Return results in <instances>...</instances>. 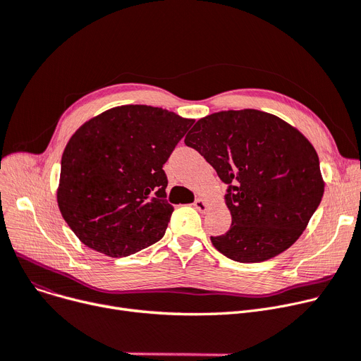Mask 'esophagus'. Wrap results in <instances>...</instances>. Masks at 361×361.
Instances as JSON below:
<instances>
[{
    "label": "esophagus",
    "mask_w": 361,
    "mask_h": 361,
    "mask_svg": "<svg viewBox=\"0 0 361 361\" xmlns=\"http://www.w3.org/2000/svg\"><path fill=\"white\" fill-rule=\"evenodd\" d=\"M194 207L200 211V213H205V211L208 209V204H207V201L202 200V198H197L195 202H194Z\"/></svg>",
    "instance_id": "34e87169"
}]
</instances>
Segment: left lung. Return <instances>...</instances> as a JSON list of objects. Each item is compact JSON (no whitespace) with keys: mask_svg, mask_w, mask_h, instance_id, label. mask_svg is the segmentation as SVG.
Returning <instances> with one entry per match:
<instances>
[{"mask_svg":"<svg viewBox=\"0 0 361 361\" xmlns=\"http://www.w3.org/2000/svg\"><path fill=\"white\" fill-rule=\"evenodd\" d=\"M228 185L226 235L211 238L227 258L250 264L280 255L300 238L324 197L319 157L279 116L257 109L201 118L185 138Z\"/></svg>","mask_w":361,"mask_h":361,"instance_id":"8db88e82","label":"left lung"}]
</instances>
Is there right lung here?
Returning <instances> with one entry per match:
<instances>
[{
  "mask_svg": "<svg viewBox=\"0 0 361 361\" xmlns=\"http://www.w3.org/2000/svg\"><path fill=\"white\" fill-rule=\"evenodd\" d=\"M194 123L147 104H123L84 122L61 159L56 201L90 249L118 258L160 240L173 205L163 164Z\"/></svg>",
  "mask_w": 361,
  "mask_h": 361,
  "instance_id": "obj_1",
  "label": "right lung"
}]
</instances>
